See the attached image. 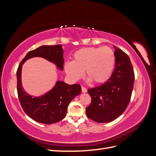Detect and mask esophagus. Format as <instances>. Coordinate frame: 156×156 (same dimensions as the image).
<instances>
[{"instance_id":"obj_1","label":"esophagus","mask_w":156,"mask_h":156,"mask_svg":"<svg viewBox=\"0 0 156 156\" xmlns=\"http://www.w3.org/2000/svg\"><path fill=\"white\" fill-rule=\"evenodd\" d=\"M81 89H82V92H83V93H85V92H87V88H84V87H81Z\"/></svg>"}]
</instances>
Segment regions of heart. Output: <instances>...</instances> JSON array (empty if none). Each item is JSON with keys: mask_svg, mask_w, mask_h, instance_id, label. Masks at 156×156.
I'll use <instances>...</instances> for the list:
<instances>
[{"mask_svg": "<svg viewBox=\"0 0 156 156\" xmlns=\"http://www.w3.org/2000/svg\"><path fill=\"white\" fill-rule=\"evenodd\" d=\"M115 55L108 47L87 48L77 51L73 61L64 64L65 72L74 81L81 79L85 70L88 81L94 80L97 83L107 81L114 71Z\"/></svg>", "mask_w": 156, "mask_h": 156, "instance_id": "b5f03b06", "label": "heart"}]
</instances>
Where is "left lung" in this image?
I'll use <instances>...</instances> for the list:
<instances>
[{
	"label": "left lung",
	"mask_w": 156,
	"mask_h": 156,
	"mask_svg": "<svg viewBox=\"0 0 156 156\" xmlns=\"http://www.w3.org/2000/svg\"><path fill=\"white\" fill-rule=\"evenodd\" d=\"M115 49L116 64L109 79L101 85L88 90L92 98L87 116L99 123H106L122 115L130 101L135 81L133 66L126 53Z\"/></svg>",
	"instance_id": "8db88e82"
}]
</instances>
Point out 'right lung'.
Wrapping results in <instances>:
<instances>
[{
	"instance_id": "add662e5",
	"label": "right lung",
	"mask_w": 156,
	"mask_h": 156,
	"mask_svg": "<svg viewBox=\"0 0 156 156\" xmlns=\"http://www.w3.org/2000/svg\"><path fill=\"white\" fill-rule=\"evenodd\" d=\"M64 51L61 45H42L29 51L22 60L17 71V90L23 109L32 120L40 123L51 124L64 119L68 106L73 99L81 92L79 84H68L58 81L51 90L44 95L34 97L27 94L21 83L22 66L26 60L33 57L44 58L63 70Z\"/></svg>"
}]
</instances>
